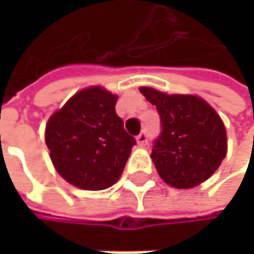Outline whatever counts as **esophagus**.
<instances>
[{
    "instance_id": "1",
    "label": "esophagus",
    "mask_w": 254,
    "mask_h": 254,
    "mask_svg": "<svg viewBox=\"0 0 254 254\" xmlns=\"http://www.w3.org/2000/svg\"><path fill=\"white\" fill-rule=\"evenodd\" d=\"M147 142H148L147 133H145V132H141V133L136 136V144H138L139 147H144V145H147Z\"/></svg>"
}]
</instances>
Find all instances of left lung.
I'll use <instances>...</instances> for the list:
<instances>
[{
  "instance_id": "1",
  "label": "left lung",
  "mask_w": 254,
  "mask_h": 254,
  "mask_svg": "<svg viewBox=\"0 0 254 254\" xmlns=\"http://www.w3.org/2000/svg\"><path fill=\"white\" fill-rule=\"evenodd\" d=\"M139 91L160 115L162 132L151 150L160 178L179 190L209 179L227 156V130L215 109L195 95H169L148 86Z\"/></svg>"
}]
</instances>
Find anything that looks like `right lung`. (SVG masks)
<instances>
[{
    "mask_svg": "<svg viewBox=\"0 0 254 254\" xmlns=\"http://www.w3.org/2000/svg\"><path fill=\"white\" fill-rule=\"evenodd\" d=\"M118 95L101 86L76 92L45 127V142L56 171L69 184L98 191L124 172L135 138L116 115Z\"/></svg>",
    "mask_w": 254,
    "mask_h": 254,
    "instance_id": "1",
    "label": "right lung"
}]
</instances>
